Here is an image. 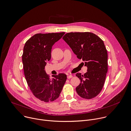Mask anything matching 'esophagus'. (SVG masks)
<instances>
[{
    "label": "esophagus",
    "instance_id": "esophagus-1",
    "mask_svg": "<svg viewBox=\"0 0 131 131\" xmlns=\"http://www.w3.org/2000/svg\"><path fill=\"white\" fill-rule=\"evenodd\" d=\"M72 77H73V75H68V76H67L68 79H70V78H72Z\"/></svg>",
    "mask_w": 131,
    "mask_h": 131
}]
</instances>
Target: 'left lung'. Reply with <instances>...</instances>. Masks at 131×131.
I'll return each mask as SVG.
<instances>
[{"instance_id": "obj_1", "label": "left lung", "mask_w": 131, "mask_h": 131, "mask_svg": "<svg viewBox=\"0 0 131 131\" xmlns=\"http://www.w3.org/2000/svg\"><path fill=\"white\" fill-rule=\"evenodd\" d=\"M62 39L87 67L84 75L76 74L81 82L76 88L77 94L86 99L95 97L103 87L108 70L107 51L103 41L89 32L67 33Z\"/></svg>"}]
</instances>
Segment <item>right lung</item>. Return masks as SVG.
I'll return each mask as SVG.
<instances>
[{"label": "right lung", "mask_w": 131, "mask_h": 131, "mask_svg": "<svg viewBox=\"0 0 131 131\" xmlns=\"http://www.w3.org/2000/svg\"><path fill=\"white\" fill-rule=\"evenodd\" d=\"M64 34H37L24 47L22 61L26 80L35 97L44 102L56 100L67 80L63 73L53 75L50 79L45 70L46 61L51 58L52 46Z\"/></svg>", "instance_id": "add662e5"}]
</instances>
